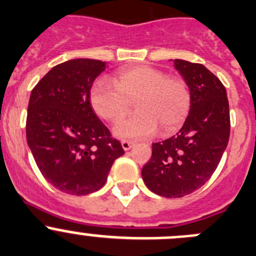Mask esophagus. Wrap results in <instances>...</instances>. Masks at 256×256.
<instances>
[{"label":"esophagus","mask_w":256,"mask_h":256,"mask_svg":"<svg viewBox=\"0 0 256 256\" xmlns=\"http://www.w3.org/2000/svg\"><path fill=\"white\" fill-rule=\"evenodd\" d=\"M121 145H122V149L128 152V150H130L134 146V142H131V140H122Z\"/></svg>","instance_id":"1"}]
</instances>
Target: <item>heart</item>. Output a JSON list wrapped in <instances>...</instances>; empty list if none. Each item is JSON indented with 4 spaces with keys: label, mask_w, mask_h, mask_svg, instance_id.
Listing matches in <instances>:
<instances>
[{
    "label": "heart",
    "mask_w": 256,
    "mask_h": 256,
    "mask_svg": "<svg viewBox=\"0 0 256 256\" xmlns=\"http://www.w3.org/2000/svg\"><path fill=\"white\" fill-rule=\"evenodd\" d=\"M114 84L100 80L90 90L92 108L101 118L117 122L128 114L131 102L136 114L117 124L114 134L121 139H142L160 128L164 135L174 132L187 120L192 94L180 78L168 77L164 72L148 66L121 69Z\"/></svg>",
    "instance_id": "heart-1"
}]
</instances>
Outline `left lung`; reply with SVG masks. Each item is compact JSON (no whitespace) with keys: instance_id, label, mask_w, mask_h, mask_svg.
<instances>
[{"instance_id":"1","label":"left lung","mask_w":256,"mask_h":256,"mask_svg":"<svg viewBox=\"0 0 256 256\" xmlns=\"http://www.w3.org/2000/svg\"><path fill=\"white\" fill-rule=\"evenodd\" d=\"M174 66L188 84L192 106L178 134L152 144L142 170L152 192L179 198L194 192L216 170L230 138L226 88L204 66L176 59Z\"/></svg>"}]
</instances>
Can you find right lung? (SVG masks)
Here are the masks:
<instances>
[{
  "label": "right lung",
  "mask_w": 256,
  "mask_h": 256,
  "mask_svg": "<svg viewBox=\"0 0 256 256\" xmlns=\"http://www.w3.org/2000/svg\"><path fill=\"white\" fill-rule=\"evenodd\" d=\"M106 62L72 59L50 69L31 90L26 139L44 178L73 196L98 190L124 155L92 108L90 88Z\"/></svg>",
  "instance_id": "right-lung-1"
}]
</instances>
